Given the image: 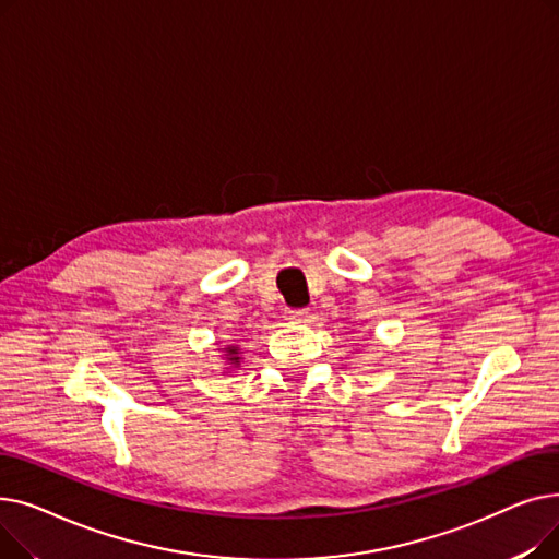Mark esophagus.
<instances>
[{
  "instance_id": "34e87169",
  "label": "esophagus",
  "mask_w": 559,
  "mask_h": 559,
  "mask_svg": "<svg viewBox=\"0 0 559 559\" xmlns=\"http://www.w3.org/2000/svg\"><path fill=\"white\" fill-rule=\"evenodd\" d=\"M310 310L308 308H295V310H287V319L292 321H308Z\"/></svg>"
}]
</instances>
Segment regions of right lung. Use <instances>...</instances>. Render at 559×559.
<instances>
[{
	"instance_id": "right-lung-1",
	"label": "right lung",
	"mask_w": 559,
	"mask_h": 559,
	"mask_svg": "<svg viewBox=\"0 0 559 559\" xmlns=\"http://www.w3.org/2000/svg\"><path fill=\"white\" fill-rule=\"evenodd\" d=\"M222 360H224V367H222L224 376L238 371L240 365H242V348H240V344H226L222 348Z\"/></svg>"
}]
</instances>
